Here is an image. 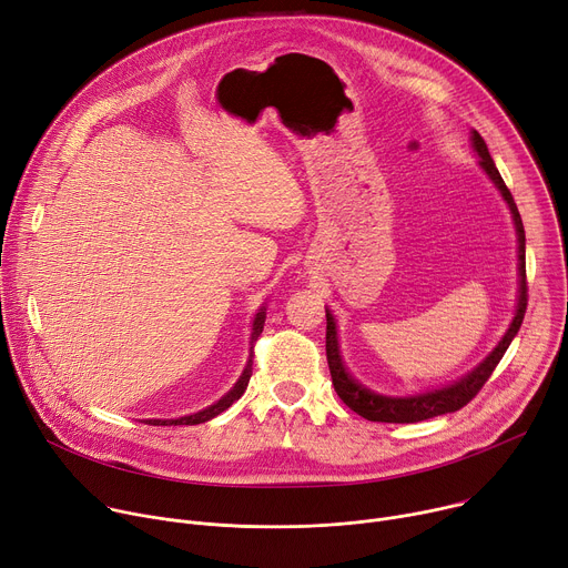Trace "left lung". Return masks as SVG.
<instances>
[{"label":"left lung","instance_id":"1","mask_svg":"<svg viewBox=\"0 0 568 568\" xmlns=\"http://www.w3.org/2000/svg\"><path fill=\"white\" fill-rule=\"evenodd\" d=\"M470 148L477 154V165L483 168V172L494 182V186L498 189V193L503 195L505 204L509 206L511 221L516 227V243H518V295H516V312L514 318L505 332V336L498 341V345L494 351L479 362L473 371H468L464 377L455 379L453 384L439 386V388H429L423 390V394H414V396H386V394H377V390L364 386L359 379H355L351 375V371L345 368L343 357H341V347H338V332H336V321L332 316L329 310H325L327 316V334H325V351H327V364H329V373H332V384L336 388L338 398L351 407L353 412H357L359 416H364L366 420H377V423H418L425 418H434L442 414H450L462 409L466 403H470L477 390L485 386V382L491 377L494 368L498 366V362L503 359V355L507 353L509 343L514 341V336L520 329L523 316H526V307H528V284H526V232H523V221L520 213L516 209V202L509 193V189L505 186L500 172L487 150L485 139L479 136L475 129L470 132Z\"/></svg>","mask_w":568,"mask_h":568}]
</instances>
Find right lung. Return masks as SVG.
<instances>
[{"label":"right lung","instance_id":"right-lung-1","mask_svg":"<svg viewBox=\"0 0 568 568\" xmlns=\"http://www.w3.org/2000/svg\"><path fill=\"white\" fill-rule=\"evenodd\" d=\"M264 323H266V310L261 307V310L256 312V316H254V323H252V336H250V338H252V341H250L252 345H254V341L258 338V334L264 332ZM250 375H252V347H250V359H247V364H245L241 377L236 379V384L227 390V394H225L221 400H215L213 405H209V407H204V409H200V412H195V414H189V416H180V418H148L145 423H148V425H197V423H206V420L215 418L217 414H223L227 407H232V405L245 394Z\"/></svg>","mask_w":568,"mask_h":568}]
</instances>
